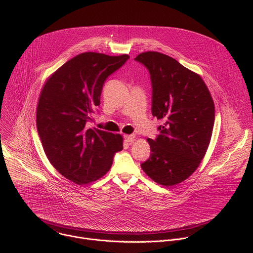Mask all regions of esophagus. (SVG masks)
<instances>
[{"label":"esophagus","instance_id":"esophagus-1","mask_svg":"<svg viewBox=\"0 0 253 253\" xmlns=\"http://www.w3.org/2000/svg\"><path fill=\"white\" fill-rule=\"evenodd\" d=\"M124 138L129 143H132L135 141V135H133V134L132 135H124Z\"/></svg>","mask_w":253,"mask_h":253}]
</instances>
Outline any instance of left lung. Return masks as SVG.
Returning a JSON list of instances; mask_svg holds the SVG:
<instances>
[{"mask_svg": "<svg viewBox=\"0 0 253 253\" xmlns=\"http://www.w3.org/2000/svg\"><path fill=\"white\" fill-rule=\"evenodd\" d=\"M135 60L145 66L152 84V115L164 121L143 171L160 185L173 186L199 166L209 146L215 108L202 78L175 59L145 52Z\"/></svg>", "mask_w": 253, "mask_h": 253, "instance_id": "left-lung-1", "label": "left lung"}]
</instances>
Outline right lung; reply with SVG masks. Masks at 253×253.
I'll list each match as a JSON object with an SVG mask.
<instances>
[{"instance_id": "1", "label": "right lung", "mask_w": 253, "mask_h": 253, "mask_svg": "<svg viewBox=\"0 0 253 253\" xmlns=\"http://www.w3.org/2000/svg\"><path fill=\"white\" fill-rule=\"evenodd\" d=\"M130 57L86 52L66 62L45 83L37 106V129L47 158L76 184L105 175L113 156L123 149V138L89 128L100 105L105 80Z\"/></svg>"}]
</instances>
